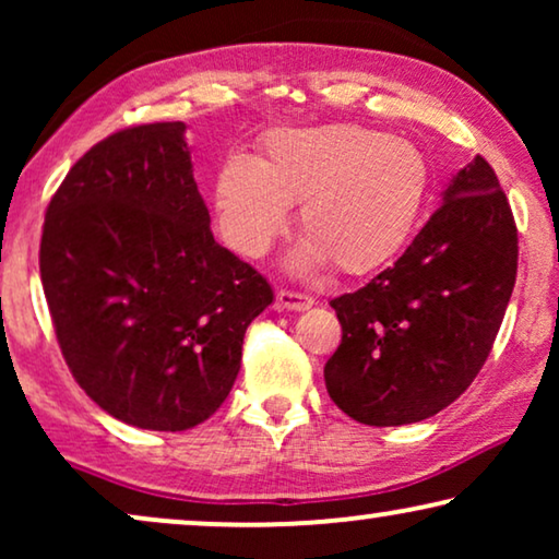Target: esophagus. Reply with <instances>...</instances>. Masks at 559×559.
Here are the masks:
<instances>
[{
  "mask_svg": "<svg viewBox=\"0 0 559 559\" xmlns=\"http://www.w3.org/2000/svg\"><path fill=\"white\" fill-rule=\"evenodd\" d=\"M312 305H316V300L305 293H289V289L277 293V308L282 310H308Z\"/></svg>",
  "mask_w": 559,
  "mask_h": 559,
  "instance_id": "1",
  "label": "esophagus"
}]
</instances>
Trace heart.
I'll return each instance as SVG.
<instances>
[{"label": "heart", "instance_id": "1", "mask_svg": "<svg viewBox=\"0 0 559 559\" xmlns=\"http://www.w3.org/2000/svg\"><path fill=\"white\" fill-rule=\"evenodd\" d=\"M430 163L415 142L361 124L274 129L259 159L231 155L213 186L218 231L239 254L264 257L289 224L305 239L289 257L297 274L323 266L379 270L400 254L430 195Z\"/></svg>", "mask_w": 559, "mask_h": 559}]
</instances>
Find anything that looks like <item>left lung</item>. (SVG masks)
Segmentation results:
<instances>
[{
  "instance_id": "left-lung-1",
  "label": "left lung",
  "mask_w": 559,
  "mask_h": 559,
  "mask_svg": "<svg viewBox=\"0 0 559 559\" xmlns=\"http://www.w3.org/2000/svg\"><path fill=\"white\" fill-rule=\"evenodd\" d=\"M516 224L476 155L392 266L331 300L343 338L331 400L373 427L412 425L455 402L486 364L516 282Z\"/></svg>"
}]
</instances>
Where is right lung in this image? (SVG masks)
<instances>
[{
    "mask_svg": "<svg viewBox=\"0 0 559 559\" xmlns=\"http://www.w3.org/2000/svg\"><path fill=\"white\" fill-rule=\"evenodd\" d=\"M40 277L83 392L159 432L224 404L243 333L274 297L213 239L182 121L121 129L71 167L45 213Z\"/></svg>",
    "mask_w": 559,
    "mask_h": 559,
    "instance_id": "right-lung-1",
    "label": "right lung"
}]
</instances>
